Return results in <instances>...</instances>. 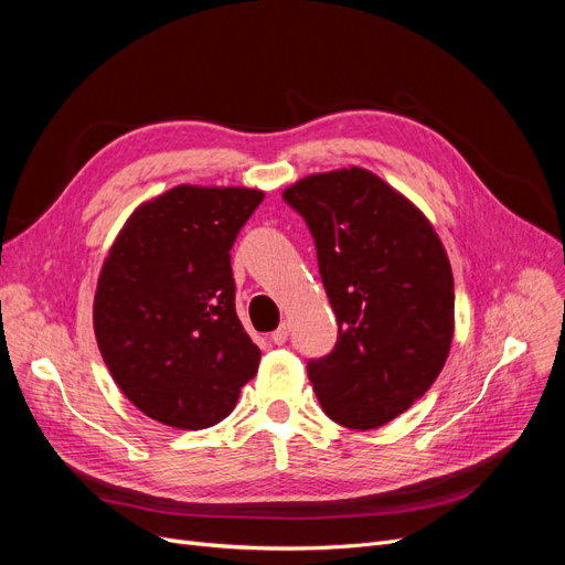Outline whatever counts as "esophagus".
<instances>
[{
  "mask_svg": "<svg viewBox=\"0 0 565 565\" xmlns=\"http://www.w3.org/2000/svg\"><path fill=\"white\" fill-rule=\"evenodd\" d=\"M287 337H289V324L282 322L280 328L270 334V341H273V344H276V347H282L285 341H287Z\"/></svg>",
  "mask_w": 565,
  "mask_h": 565,
  "instance_id": "34e87169",
  "label": "esophagus"
}]
</instances>
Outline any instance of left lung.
<instances>
[{
	"instance_id": "left-lung-1",
	"label": "left lung",
	"mask_w": 565,
	"mask_h": 565,
	"mask_svg": "<svg viewBox=\"0 0 565 565\" xmlns=\"http://www.w3.org/2000/svg\"><path fill=\"white\" fill-rule=\"evenodd\" d=\"M282 198L313 235L339 324L334 349L309 361L320 407L349 429H377L446 365L455 330L448 254L415 204L367 169L306 177Z\"/></svg>"
}]
</instances>
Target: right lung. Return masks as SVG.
<instances>
[{
    "instance_id": "1",
    "label": "right lung",
    "mask_w": 565,
    "mask_h": 565,
    "mask_svg": "<svg viewBox=\"0 0 565 565\" xmlns=\"http://www.w3.org/2000/svg\"><path fill=\"white\" fill-rule=\"evenodd\" d=\"M262 200L252 188L177 185L141 204L110 247L94 332L115 384L150 419L207 429L256 374L231 247Z\"/></svg>"
}]
</instances>
